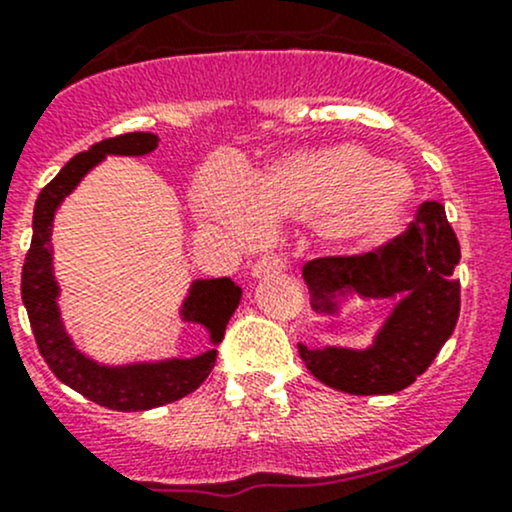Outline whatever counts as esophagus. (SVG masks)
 Returning a JSON list of instances; mask_svg holds the SVG:
<instances>
[{"instance_id": "obj_1", "label": "esophagus", "mask_w": 512, "mask_h": 512, "mask_svg": "<svg viewBox=\"0 0 512 512\" xmlns=\"http://www.w3.org/2000/svg\"><path fill=\"white\" fill-rule=\"evenodd\" d=\"M283 266H285L283 258L276 256V254H268V256L258 258L254 266H251V273H254L256 278H261V276H268V273L283 271Z\"/></svg>"}]
</instances>
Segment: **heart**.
<instances>
[{
    "label": "heart",
    "instance_id": "1",
    "mask_svg": "<svg viewBox=\"0 0 512 512\" xmlns=\"http://www.w3.org/2000/svg\"><path fill=\"white\" fill-rule=\"evenodd\" d=\"M410 197L412 180L403 168L351 144L288 153L251 180L227 163H212L197 188L202 217L236 239H251L258 224L293 219L315 222L324 244L342 251L386 239Z\"/></svg>",
    "mask_w": 512,
    "mask_h": 512
}]
</instances>
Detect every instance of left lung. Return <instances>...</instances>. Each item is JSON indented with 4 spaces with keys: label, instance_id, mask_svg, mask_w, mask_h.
I'll return each mask as SVG.
<instances>
[{
    "label": "left lung",
    "instance_id": "1",
    "mask_svg": "<svg viewBox=\"0 0 512 512\" xmlns=\"http://www.w3.org/2000/svg\"><path fill=\"white\" fill-rule=\"evenodd\" d=\"M461 251L439 202L417 207L408 229L364 254L312 258L302 268L317 310L332 312V295L349 288L364 298H405L376 344L366 351L307 349L300 359L324 386L351 395H388L408 388L452 337L461 310L454 266Z\"/></svg>",
    "mask_w": 512,
    "mask_h": 512
}]
</instances>
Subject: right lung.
<instances>
[{
    "mask_svg": "<svg viewBox=\"0 0 512 512\" xmlns=\"http://www.w3.org/2000/svg\"><path fill=\"white\" fill-rule=\"evenodd\" d=\"M156 141L158 139L153 134L131 131V134L104 139L90 151H82L70 158L63 170L38 195L34 210V236H31V246L26 251L24 268H21V298H24L26 312H29L36 346L46 359L48 368L65 386L78 390L92 403L122 412L151 410L185 398L210 376L214 361H217V349L207 351L197 359L166 361V364L153 366L107 368L92 364L78 349H73L63 327H60L56 307L58 288L51 271L48 241H51V222L60 200L80 183L87 170L102 161L104 153L141 156V153L153 151ZM239 298L241 290L229 278L200 280V283L192 285L183 315L192 322L205 324L212 332V342H219L224 329H227L229 317L234 315L236 305H239Z\"/></svg>",
    "mask_w": 512,
    "mask_h": 512,
    "instance_id": "right-lung-1",
    "label": "right lung"
}]
</instances>
